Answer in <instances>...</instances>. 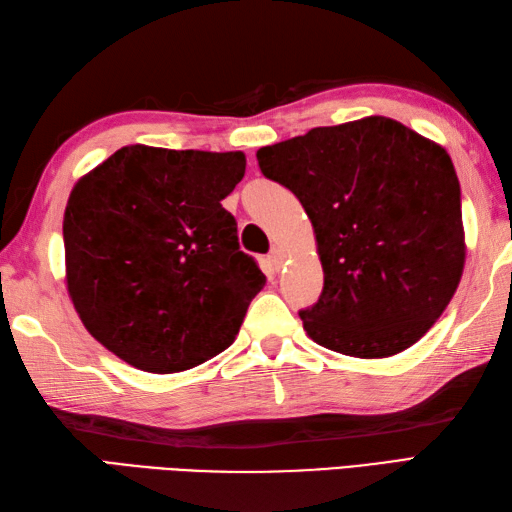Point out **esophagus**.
Returning a JSON list of instances; mask_svg holds the SVG:
<instances>
[{
  "label": "esophagus",
  "instance_id": "34e87169",
  "mask_svg": "<svg viewBox=\"0 0 512 512\" xmlns=\"http://www.w3.org/2000/svg\"><path fill=\"white\" fill-rule=\"evenodd\" d=\"M268 259H270V266H273L275 270H279L281 266H284V255H281V250H279V248H275L273 253L268 255Z\"/></svg>",
  "mask_w": 512,
  "mask_h": 512
}]
</instances>
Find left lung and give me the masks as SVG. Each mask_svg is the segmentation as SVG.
I'll use <instances>...</instances> for the list:
<instances>
[{"label":"left lung","instance_id":"obj_1","mask_svg":"<svg viewBox=\"0 0 512 512\" xmlns=\"http://www.w3.org/2000/svg\"><path fill=\"white\" fill-rule=\"evenodd\" d=\"M306 209L323 292L299 312L314 343L356 358L407 350L449 306L466 244L444 147L387 116L314 127L257 151Z\"/></svg>","mask_w":512,"mask_h":512}]
</instances>
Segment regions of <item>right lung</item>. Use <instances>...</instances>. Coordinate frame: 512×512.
Wrapping results in <instances>:
<instances>
[{
  "label": "right lung",
  "mask_w": 512,
  "mask_h": 512,
  "mask_svg": "<svg viewBox=\"0 0 512 512\" xmlns=\"http://www.w3.org/2000/svg\"><path fill=\"white\" fill-rule=\"evenodd\" d=\"M242 151L129 145L74 184L65 284L96 341L151 374L184 372L235 341L266 286L222 200Z\"/></svg>",
  "instance_id": "right-lung-1"
}]
</instances>
